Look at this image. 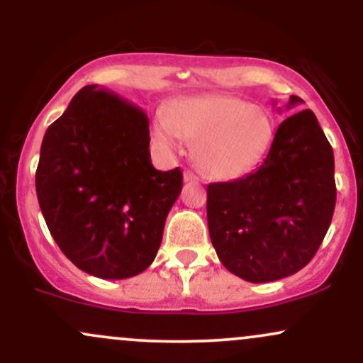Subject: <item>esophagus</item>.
Segmentation results:
<instances>
[{"mask_svg": "<svg viewBox=\"0 0 363 363\" xmlns=\"http://www.w3.org/2000/svg\"><path fill=\"white\" fill-rule=\"evenodd\" d=\"M184 181L186 182H198L199 177L196 176L193 170H186V172H184Z\"/></svg>", "mask_w": 363, "mask_h": 363, "instance_id": "esophagus-1", "label": "esophagus"}]
</instances>
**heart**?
<instances>
[{
  "label": "heart",
  "instance_id": "obj_1",
  "mask_svg": "<svg viewBox=\"0 0 363 363\" xmlns=\"http://www.w3.org/2000/svg\"><path fill=\"white\" fill-rule=\"evenodd\" d=\"M153 136L176 148L181 136L194 141V160L208 177L228 181L249 172L273 138L268 112L230 95H205L176 102L153 118Z\"/></svg>",
  "mask_w": 363,
  "mask_h": 363
}]
</instances>
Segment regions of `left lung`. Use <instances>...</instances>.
I'll use <instances>...</instances> for the list:
<instances>
[{
	"label": "left lung",
	"instance_id": "left-lung-1",
	"mask_svg": "<svg viewBox=\"0 0 363 363\" xmlns=\"http://www.w3.org/2000/svg\"><path fill=\"white\" fill-rule=\"evenodd\" d=\"M301 102L291 95L286 109ZM206 194L211 244L228 272L251 283L301 272L318 252L336 205L335 155L314 112L286 118L259 167L208 184Z\"/></svg>",
	"mask_w": 363,
	"mask_h": 363
}]
</instances>
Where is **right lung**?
<instances>
[{"instance_id": "add662e5", "label": "right lung", "mask_w": 363, "mask_h": 363, "mask_svg": "<svg viewBox=\"0 0 363 363\" xmlns=\"http://www.w3.org/2000/svg\"><path fill=\"white\" fill-rule=\"evenodd\" d=\"M148 118L114 91L86 85L45 131L35 191L60 249L82 272L123 280L160 247L181 169L150 160Z\"/></svg>"}]
</instances>
